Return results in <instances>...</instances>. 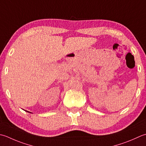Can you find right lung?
I'll list each match as a JSON object with an SVG mask.
<instances>
[{"label": "right lung", "mask_w": 146, "mask_h": 146, "mask_svg": "<svg viewBox=\"0 0 146 146\" xmlns=\"http://www.w3.org/2000/svg\"><path fill=\"white\" fill-rule=\"evenodd\" d=\"M27 112H29V111H27Z\"/></svg>", "instance_id": "1"}]
</instances>
